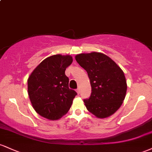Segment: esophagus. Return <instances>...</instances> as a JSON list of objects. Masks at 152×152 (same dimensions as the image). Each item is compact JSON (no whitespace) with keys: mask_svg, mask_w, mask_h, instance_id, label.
<instances>
[{"mask_svg":"<svg viewBox=\"0 0 152 152\" xmlns=\"http://www.w3.org/2000/svg\"><path fill=\"white\" fill-rule=\"evenodd\" d=\"M76 92H77L78 94H80V90H79V88H77V89H76Z\"/></svg>","mask_w":152,"mask_h":152,"instance_id":"obj_1","label":"esophagus"}]
</instances>
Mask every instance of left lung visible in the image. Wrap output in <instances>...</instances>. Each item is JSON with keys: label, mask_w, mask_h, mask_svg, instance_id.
I'll return each mask as SVG.
<instances>
[{"label": "left lung", "mask_w": 152, "mask_h": 152, "mask_svg": "<svg viewBox=\"0 0 152 152\" xmlns=\"http://www.w3.org/2000/svg\"><path fill=\"white\" fill-rule=\"evenodd\" d=\"M76 61L86 71L91 86L87 110L99 118L114 114L126 96L127 84L124 71L109 56L99 52L80 53Z\"/></svg>", "instance_id": "8db88e82"}]
</instances>
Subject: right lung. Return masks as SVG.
Here are the masks:
<instances>
[{"label":"right lung","mask_w":152,"mask_h":152,"mask_svg":"<svg viewBox=\"0 0 152 152\" xmlns=\"http://www.w3.org/2000/svg\"><path fill=\"white\" fill-rule=\"evenodd\" d=\"M70 55L51 56L33 71L28 79V94L36 113L49 120H58L70 109L76 91L69 88L66 68L72 64Z\"/></svg>","instance_id":"add662e5"}]
</instances>
